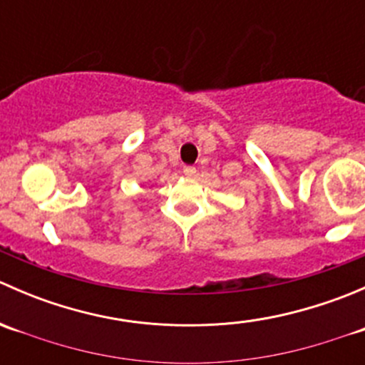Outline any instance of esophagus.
<instances>
[{
    "mask_svg": "<svg viewBox=\"0 0 365 365\" xmlns=\"http://www.w3.org/2000/svg\"><path fill=\"white\" fill-rule=\"evenodd\" d=\"M196 168H194V165H185V168H183V175L187 176V178H194V176H196Z\"/></svg>",
    "mask_w": 365,
    "mask_h": 365,
    "instance_id": "1",
    "label": "esophagus"
}]
</instances>
